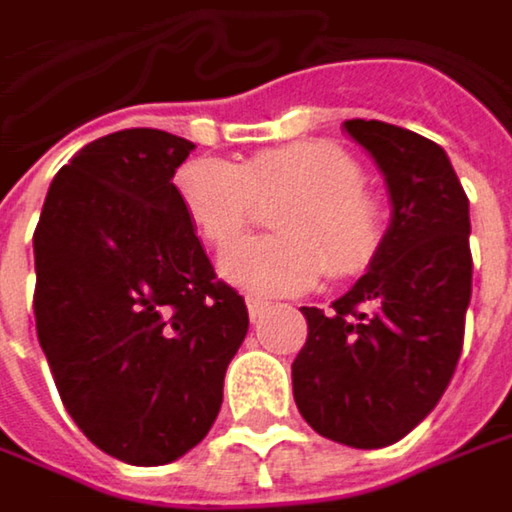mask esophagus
<instances>
[{"label":"esophagus","mask_w":512,"mask_h":512,"mask_svg":"<svg viewBox=\"0 0 512 512\" xmlns=\"http://www.w3.org/2000/svg\"><path fill=\"white\" fill-rule=\"evenodd\" d=\"M244 303H247V314H250V320H253V323L268 311V300H262V297H247Z\"/></svg>","instance_id":"esophagus-1"}]
</instances>
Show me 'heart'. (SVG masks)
<instances>
[{"mask_svg":"<svg viewBox=\"0 0 512 512\" xmlns=\"http://www.w3.org/2000/svg\"><path fill=\"white\" fill-rule=\"evenodd\" d=\"M177 195L203 241L218 250L253 224L259 203L288 198L274 212L279 236L238 241L221 256V274L256 294H297L326 271L335 279L364 274L387 233L361 163L326 139L256 151L241 163L192 160L177 171Z\"/></svg>","mask_w":512,"mask_h":512,"instance_id":"b5f03b06","label":"heart"}]
</instances>
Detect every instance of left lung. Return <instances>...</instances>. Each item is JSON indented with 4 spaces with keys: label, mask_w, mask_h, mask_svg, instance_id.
I'll use <instances>...</instances> for the list:
<instances>
[{
    "label": "left lung",
    "mask_w": 512,
    "mask_h": 512,
    "mask_svg": "<svg viewBox=\"0 0 512 512\" xmlns=\"http://www.w3.org/2000/svg\"><path fill=\"white\" fill-rule=\"evenodd\" d=\"M344 128L382 168L390 227L332 309L303 306L309 338L291 379L317 434L382 449L414 431L455 376L472 297L469 198L437 142L376 119Z\"/></svg>",
    "instance_id": "1"
}]
</instances>
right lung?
I'll return each mask as SVG.
<instances>
[{"label":"right lung","instance_id":"obj_1","mask_svg":"<svg viewBox=\"0 0 512 512\" xmlns=\"http://www.w3.org/2000/svg\"><path fill=\"white\" fill-rule=\"evenodd\" d=\"M192 148L154 128L95 139L57 171L34 230V317L57 393L101 452L133 466L209 434L250 323L171 180Z\"/></svg>","mask_w":512,"mask_h":512}]
</instances>
